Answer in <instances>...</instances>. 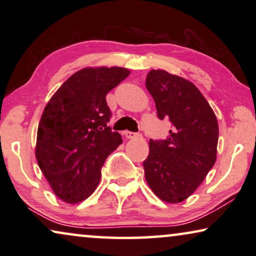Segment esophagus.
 I'll return each instance as SVG.
<instances>
[{
  "label": "esophagus",
  "mask_w": 256,
  "mask_h": 256,
  "mask_svg": "<svg viewBox=\"0 0 256 256\" xmlns=\"http://www.w3.org/2000/svg\"><path fill=\"white\" fill-rule=\"evenodd\" d=\"M124 136L129 140H134V138H137V137L140 136V134H137V132H124Z\"/></svg>",
  "instance_id": "1"
}]
</instances>
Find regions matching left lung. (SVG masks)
Masks as SVG:
<instances>
[{"instance_id":"8db88e82","label":"left lung","mask_w":256,"mask_h":256,"mask_svg":"<svg viewBox=\"0 0 256 256\" xmlns=\"http://www.w3.org/2000/svg\"><path fill=\"white\" fill-rule=\"evenodd\" d=\"M146 86L159 119L168 118L172 124L168 138L150 140L149 156L143 162L146 180L162 201L182 202L216 162L217 118L198 88L182 77L152 69Z\"/></svg>"}]
</instances>
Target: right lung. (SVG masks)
<instances>
[{"label":"right lung","mask_w":256,"mask_h":256,"mask_svg":"<svg viewBox=\"0 0 256 256\" xmlns=\"http://www.w3.org/2000/svg\"><path fill=\"white\" fill-rule=\"evenodd\" d=\"M121 66L80 69L58 88L44 110L36 158L58 198L78 203L96 190L106 158L122 143L107 126L106 94L129 76Z\"/></svg>","instance_id":"add662e5"}]
</instances>
